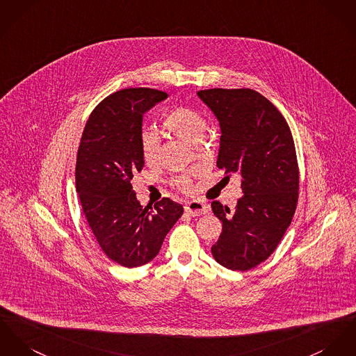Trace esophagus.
Here are the masks:
<instances>
[{"label":"esophagus","instance_id":"34e87169","mask_svg":"<svg viewBox=\"0 0 356 356\" xmlns=\"http://www.w3.org/2000/svg\"><path fill=\"white\" fill-rule=\"evenodd\" d=\"M186 211L192 216V217H200L203 214H207L210 211L209 204L200 202V200H191L188 203H186Z\"/></svg>","mask_w":356,"mask_h":356}]
</instances>
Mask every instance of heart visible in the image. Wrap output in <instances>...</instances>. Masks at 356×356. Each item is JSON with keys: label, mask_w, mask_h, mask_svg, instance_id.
<instances>
[{"label": "heart", "mask_w": 356, "mask_h": 356, "mask_svg": "<svg viewBox=\"0 0 356 356\" xmlns=\"http://www.w3.org/2000/svg\"><path fill=\"white\" fill-rule=\"evenodd\" d=\"M165 127L179 139L188 145H196L206 133L207 122L196 111L187 107H176L165 115L163 120ZM140 154L147 164L154 165L160 160L161 139L153 130H146L139 139ZM173 186L181 191H190L192 188L191 175H180L172 180Z\"/></svg>", "instance_id": "1"}]
</instances>
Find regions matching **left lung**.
Listing matches in <instances>:
<instances>
[{
  "mask_svg": "<svg viewBox=\"0 0 356 356\" xmlns=\"http://www.w3.org/2000/svg\"><path fill=\"white\" fill-rule=\"evenodd\" d=\"M220 127L217 166L238 173L244 195L230 211L211 203L222 222L211 253L220 266L248 271L267 260L290 226L300 188V170L290 127L274 104L253 89L199 90Z\"/></svg>",
  "mask_w": 356,
  "mask_h": 356,
  "instance_id": "1",
  "label": "left lung"
}]
</instances>
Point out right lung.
<instances>
[{"instance_id": "add662e5", "label": "right lung", "mask_w": 356, "mask_h": 356, "mask_svg": "<svg viewBox=\"0 0 356 356\" xmlns=\"http://www.w3.org/2000/svg\"><path fill=\"white\" fill-rule=\"evenodd\" d=\"M166 97L150 88L112 93L92 111L77 153L83 216L103 252L127 268L152 261L183 216V206L169 197L143 209L131 186L145 164L139 147L143 113Z\"/></svg>"}]
</instances>
